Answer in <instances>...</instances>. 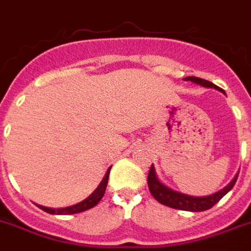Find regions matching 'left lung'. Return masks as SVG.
<instances>
[{"label": "left lung", "mask_w": 251, "mask_h": 251, "mask_svg": "<svg viewBox=\"0 0 251 251\" xmlns=\"http://www.w3.org/2000/svg\"><path fill=\"white\" fill-rule=\"evenodd\" d=\"M185 80H191V82L196 83V84H200L203 87L208 88H215V90H219L222 93L225 94V91L219 88L218 86H215L214 83L208 82V80H204V79H200V77L195 76H187L184 77ZM238 179V175H235V177L228 183V184L221 191H218L215 194L208 195V196H189V195L181 194V192H177V191H174L171 189L167 185H164L160 180L157 179L156 176V171H154V167H151L149 169V175H148V185H149V191L154 199L157 200L158 203H161L164 205H168V207H172V208H176V210H184V211H192V212H200V211L210 210L212 205H215L219 200L225 196V195L230 191V189L234 187L235 181Z\"/></svg>", "instance_id": "1"}]
</instances>
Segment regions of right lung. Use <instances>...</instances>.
<instances>
[{"label": "right lung", "instance_id": "right-lung-1", "mask_svg": "<svg viewBox=\"0 0 251 251\" xmlns=\"http://www.w3.org/2000/svg\"><path fill=\"white\" fill-rule=\"evenodd\" d=\"M110 169H111V167L107 169V172H106L104 177L102 179V181H100V184L98 185V188L95 189L88 198L82 200L80 203L70 205V207H64V208H50V207H44V205L39 204H37V207H40L41 210L46 211L48 214H55V215H70V214H77V212H83V211L93 208L94 205L98 204L99 201H100V199L103 198L104 191H106V187H107V181H109Z\"/></svg>", "mask_w": 251, "mask_h": 251}]
</instances>
